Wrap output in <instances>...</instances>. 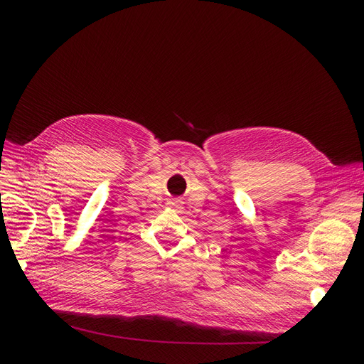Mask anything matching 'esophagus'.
Returning <instances> with one entry per match:
<instances>
[{"label":"esophagus","mask_w":364,"mask_h":364,"mask_svg":"<svg viewBox=\"0 0 364 364\" xmlns=\"http://www.w3.org/2000/svg\"><path fill=\"white\" fill-rule=\"evenodd\" d=\"M170 208H174L176 211H182L183 209V206H182V203H181V200H168V203H167Z\"/></svg>","instance_id":"1"}]
</instances>
